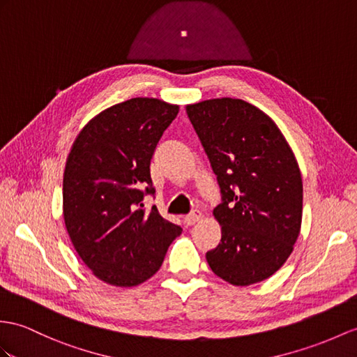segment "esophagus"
Returning <instances> with one entry per match:
<instances>
[{"label": "esophagus", "mask_w": 357, "mask_h": 357, "mask_svg": "<svg viewBox=\"0 0 357 357\" xmlns=\"http://www.w3.org/2000/svg\"><path fill=\"white\" fill-rule=\"evenodd\" d=\"M199 220H202V212L197 211V208H195V211L190 212L189 215L185 216V222H186L188 225H194V224L198 222Z\"/></svg>", "instance_id": "1"}]
</instances>
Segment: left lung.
<instances>
[{
	"label": "left lung",
	"instance_id": "1",
	"mask_svg": "<svg viewBox=\"0 0 357 357\" xmlns=\"http://www.w3.org/2000/svg\"><path fill=\"white\" fill-rule=\"evenodd\" d=\"M221 189L213 215L221 242L207 251L212 271L234 286L271 277L301 227L303 181L284 136L266 113L236 98L186 106Z\"/></svg>",
	"mask_w": 357,
	"mask_h": 357
}]
</instances>
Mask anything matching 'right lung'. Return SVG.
Returning <instances> with one entry per match:
<instances>
[{
  "label": "right lung",
  "instance_id": "1",
  "mask_svg": "<svg viewBox=\"0 0 357 357\" xmlns=\"http://www.w3.org/2000/svg\"><path fill=\"white\" fill-rule=\"evenodd\" d=\"M178 106L132 98L98 113L73 144L63 174V216L74 248L100 280L130 288L159 271L178 225L158 207L150 165Z\"/></svg>",
  "mask_w": 357,
  "mask_h": 357
}]
</instances>
